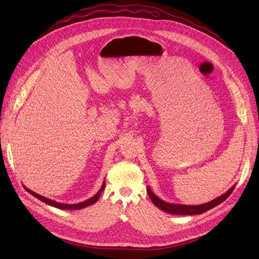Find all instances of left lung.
<instances>
[{
	"instance_id": "8db88e82",
	"label": "left lung",
	"mask_w": 259,
	"mask_h": 259,
	"mask_svg": "<svg viewBox=\"0 0 259 259\" xmlns=\"http://www.w3.org/2000/svg\"><path fill=\"white\" fill-rule=\"evenodd\" d=\"M234 187H236V185L232 186L228 191L225 192L224 194H222L221 197L211 200L210 202L203 203V204H200V205L177 204V203H168L166 201H163L159 197H156V195L152 192V190L150 189V187H149V186L147 187V191H148V194H149V198L151 199V201L153 202V204L158 208H160L164 211H166V213H168V214H171V215H199V214L205 213V211H207L213 207L219 205L221 203H223L231 194L232 190L234 189Z\"/></svg>"
}]
</instances>
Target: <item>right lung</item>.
<instances>
[{
    "label": "right lung",
    "mask_w": 259,
    "mask_h": 259,
    "mask_svg": "<svg viewBox=\"0 0 259 259\" xmlns=\"http://www.w3.org/2000/svg\"><path fill=\"white\" fill-rule=\"evenodd\" d=\"M23 188H25L27 192H29L30 194H32L33 197H35L36 199H38L40 201L46 203V204L51 205L53 207H56V208H59V209H81V208H84V207H88V206L94 204V203H96L98 201L99 197L101 195V192H103L104 189H105V180H104V183H103V186H101V188L98 190V192L95 195H94V197H92V198H90L88 200H85L83 202L75 203V204H67V203L56 202V201H54V200L45 198V197H43V195L37 194V193H35L33 191H31L30 189H28V188L25 187V186H23Z\"/></svg>",
    "instance_id": "right-lung-1"
}]
</instances>
